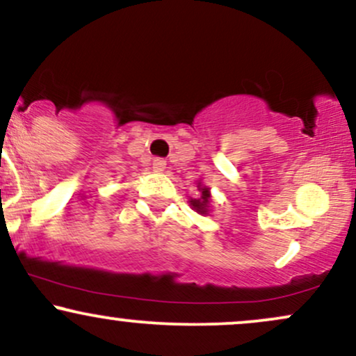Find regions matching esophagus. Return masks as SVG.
Returning a JSON list of instances; mask_svg holds the SVG:
<instances>
[{"mask_svg": "<svg viewBox=\"0 0 356 356\" xmlns=\"http://www.w3.org/2000/svg\"><path fill=\"white\" fill-rule=\"evenodd\" d=\"M152 169H154V172H162V170L165 169V161H164V159H161V157L154 159Z\"/></svg>", "mask_w": 356, "mask_h": 356, "instance_id": "34e87169", "label": "esophagus"}]
</instances>
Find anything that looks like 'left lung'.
<instances>
[{
    "label": "left lung",
    "mask_w": 356,
    "mask_h": 356,
    "mask_svg": "<svg viewBox=\"0 0 356 356\" xmlns=\"http://www.w3.org/2000/svg\"><path fill=\"white\" fill-rule=\"evenodd\" d=\"M199 187H201V197L199 199H191V206L192 209L195 212H199V214H207L209 212V201H211V192H209V187L202 186L201 182H199Z\"/></svg>",
    "instance_id": "left-lung-1"
}]
</instances>
